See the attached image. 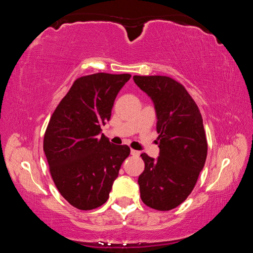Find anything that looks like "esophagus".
<instances>
[{
    "label": "esophagus",
    "mask_w": 253,
    "mask_h": 253,
    "mask_svg": "<svg viewBox=\"0 0 253 253\" xmlns=\"http://www.w3.org/2000/svg\"><path fill=\"white\" fill-rule=\"evenodd\" d=\"M130 154H131V155L132 156H139V152L138 151H135V149H131V151H130Z\"/></svg>",
    "instance_id": "34e87169"
}]
</instances>
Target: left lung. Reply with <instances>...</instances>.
<instances>
[{
    "label": "left lung",
    "instance_id": "obj_1",
    "mask_svg": "<svg viewBox=\"0 0 253 253\" xmlns=\"http://www.w3.org/2000/svg\"><path fill=\"white\" fill-rule=\"evenodd\" d=\"M156 110L160 156L143 153L140 198L147 207L169 211L191 194L208 155L202 115L184 85L166 76H134Z\"/></svg>",
    "mask_w": 253,
    "mask_h": 253
}]
</instances>
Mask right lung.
Here are the masks:
<instances>
[{
    "instance_id": "obj_1",
    "label": "right lung",
    "mask_w": 253,
    "mask_h": 253,
    "mask_svg": "<svg viewBox=\"0 0 253 253\" xmlns=\"http://www.w3.org/2000/svg\"><path fill=\"white\" fill-rule=\"evenodd\" d=\"M130 77L105 72L80 77L46 127L43 151L50 174L60 194L79 210L106 203L130 153L127 145L110 144L100 128L110 119L114 101Z\"/></svg>"
}]
</instances>
